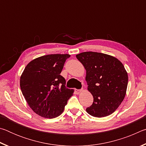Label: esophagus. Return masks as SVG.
Here are the masks:
<instances>
[{"instance_id": "34e87169", "label": "esophagus", "mask_w": 146, "mask_h": 146, "mask_svg": "<svg viewBox=\"0 0 146 146\" xmlns=\"http://www.w3.org/2000/svg\"><path fill=\"white\" fill-rule=\"evenodd\" d=\"M82 90H76V89H75V92L76 94H77V95H78V94H80L81 92H82Z\"/></svg>"}]
</instances>
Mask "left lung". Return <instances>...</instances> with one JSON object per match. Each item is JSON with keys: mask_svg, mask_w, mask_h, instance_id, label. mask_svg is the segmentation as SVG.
Here are the masks:
<instances>
[{"mask_svg": "<svg viewBox=\"0 0 146 146\" xmlns=\"http://www.w3.org/2000/svg\"><path fill=\"white\" fill-rule=\"evenodd\" d=\"M86 70L88 90L93 97L86 111L95 117L112 114L124 99L128 75L121 62L107 54L86 51L76 55Z\"/></svg>", "mask_w": 146, "mask_h": 146, "instance_id": "left-lung-1", "label": "left lung"}]
</instances>
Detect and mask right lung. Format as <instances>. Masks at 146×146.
<instances>
[{
	"label": "right lung",
	"instance_id": "add662e5",
	"mask_svg": "<svg viewBox=\"0 0 146 146\" xmlns=\"http://www.w3.org/2000/svg\"><path fill=\"white\" fill-rule=\"evenodd\" d=\"M69 54H51L32 60L20 78V86L28 106L46 118L62 113L74 90L65 88L66 80L60 73Z\"/></svg>",
	"mask_w": 146,
	"mask_h": 146
}]
</instances>
